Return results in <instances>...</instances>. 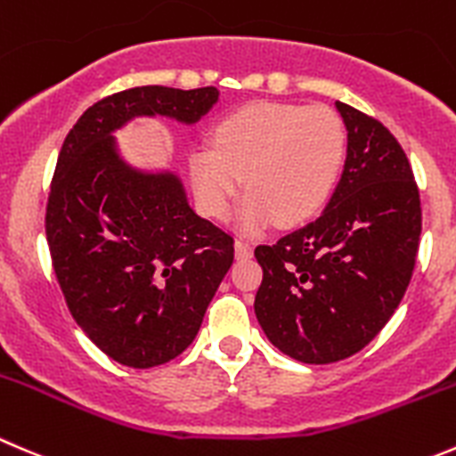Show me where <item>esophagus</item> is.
Listing matches in <instances>:
<instances>
[{"label": "esophagus", "instance_id": "esophagus-1", "mask_svg": "<svg viewBox=\"0 0 456 456\" xmlns=\"http://www.w3.org/2000/svg\"><path fill=\"white\" fill-rule=\"evenodd\" d=\"M254 254V247L249 245L247 240H236V256L238 258H251Z\"/></svg>", "mask_w": 456, "mask_h": 456}]
</instances>
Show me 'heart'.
I'll list each match as a JSON object with an SVG mask.
<instances>
[{"label":"heart","instance_id":"b5f03b06","mask_svg":"<svg viewBox=\"0 0 456 456\" xmlns=\"http://www.w3.org/2000/svg\"><path fill=\"white\" fill-rule=\"evenodd\" d=\"M346 129L327 106L251 102L220 118L214 140L189 153V184L205 216L227 218L242 189V232L314 218L346 162Z\"/></svg>","mask_w":456,"mask_h":456}]
</instances>
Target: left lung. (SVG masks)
Returning a JSON list of instances; mask_svg holds the SVG:
<instances>
[{
    "label": "left lung",
    "instance_id": "1",
    "mask_svg": "<svg viewBox=\"0 0 456 456\" xmlns=\"http://www.w3.org/2000/svg\"><path fill=\"white\" fill-rule=\"evenodd\" d=\"M347 158L314 223L256 247L263 282L254 309L282 354L325 365L363 350L399 307L421 236L412 167L395 135L336 102Z\"/></svg>",
    "mask_w": 456,
    "mask_h": 456
}]
</instances>
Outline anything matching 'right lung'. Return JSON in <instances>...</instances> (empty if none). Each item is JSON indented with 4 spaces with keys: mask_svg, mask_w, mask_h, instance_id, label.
I'll return each mask as SVG.
<instances>
[{
    "mask_svg": "<svg viewBox=\"0 0 456 456\" xmlns=\"http://www.w3.org/2000/svg\"><path fill=\"white\" fill-rule=\"evenodd\" d=\"M218 95L129 88L88 106L61 144L46 205L53 269L75 322L126 368H156L191 346L233 238L189 207L178 174L131 167L113 134L135 118L196 125Z\"/></svg>",
    "mask_w": 456,
    "mask_h": 456,
    "instance_id": "1",
    "label": "right lung"
}]
</instances>
